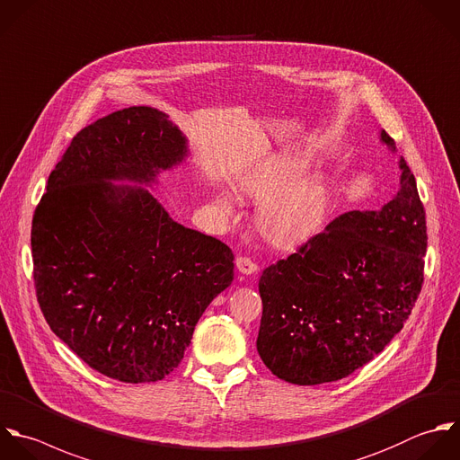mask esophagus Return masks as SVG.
<instances>
[{
  "label": "esophagus",
  "instance_id": "esophagus-1",
  "mask_svg": "<svg viewBox=\"0 0 460 460\" xmlns=\"http://www.w3.org/2000/svg\"><path fill=\"white\" fill-rule=\"evenodd\" d=\"M236 269L242 274H254V272H258V265L251 258H247V256H238L236 258Z\"/></svg>",
  "mask_w": 460,
  "mask_h": 460
}]
</instances>
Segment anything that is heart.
Instances as JSON below:
<instances>
[{"label":"heart","instance_id":"1","mask_svg":"<svg viewBox=\"0 0 460 460\" xmlns=\"http://www.w3.org/2000/svg\"><path fill=\"white\" fill-rule=\"evenodd\" d=\"M308 168L305 157L281 154L238 181V190L263 202L260 227L276 245L292 247L310 238L326 220L333 188L324 175L296 181ZM220 206L231 211V200L220 197Z\"/></svg>","mask_w":460,"mask_h":460}]
</instances>
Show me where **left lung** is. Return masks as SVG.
<instances>
[{
  "mask_svg": "<svg viewBox=\"0 0 460 460\" xmlns=\"http://www.w3.org/2000/svg\"><path fill=\"white\" fill-rule=\"evenodd\" d=\"M394 148V139L382 130ZM396 197L348 211L263 270L256 341L263 364L297 385L337 382L402 332L425 281L427 213L402 157Z\"/></svg>",
  "mask_w": 460,
  "mask_h": 460,
  "instance_id": "1",
  "label": "left lung"
}]
</instances>
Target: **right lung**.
<instances>
[{
  "instance_id": "obj_1",
  "label": "right lung",
  "mask_w": 460,
  "mask_h": 460,
  "mask_svg": "<svg viewBox=\"0 0 460 460\" xmlns=\"http://www.w3.org/2000/svg\"><path fill=\"white\" fill-rule=\"evenodd\" d=\"M186 154L166 114L128 107L71 139L31 220L33 285L51 332L91 369L150 384L182 360L208 305L233 281V252L173 222L145 190Z\"/></svg>"
}]
</instances>
